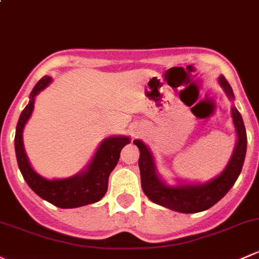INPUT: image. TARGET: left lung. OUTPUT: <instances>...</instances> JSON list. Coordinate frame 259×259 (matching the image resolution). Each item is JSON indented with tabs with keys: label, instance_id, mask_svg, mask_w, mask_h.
Instances as JSON below:
<instances>
[{
	"label": "left lung",
	"instance_id": "left-lung-1",
	"mask_svg": "<svg viewBox=\"0 0 259 259\" xmlns=\"http://www.w3.org/2000/svg\"><path fill=\"white\" fill-rule=\"evenodd\" d=\"M220 85L231 100L235 99L233 91L223 75L219 78ZM233 124L237 134V143L227 166L220 176L205 184H186L168 186L157 176L151 151L141 140H134L140 150L139 168H140L141 187L149 200L172 211L182 213H196L205 211L219 202L235 185L241 174L247 150V134L239 111L232 108Z\"/></svg>",
	"mask_w": 259,
	"mask_h": 259
}]
</instances>
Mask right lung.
<instances>
[{
    "mask_svg": "<svg viewBox=\"0 0 259 259\" xmlns=\"http://www.w3.org/2000/svg\"><path fill=\"white\" fill-rule=\"evenodd\" d=\"M52 78L45 75L34 85L29 95V103L21 113L15 135V149L18 167L28 186L43 200L61 208H74L102 200L108 190V180L120 157V151L130 143L127 137H110L100 143L93 159L87 168L78 175L68 179L47 180L38 175L29 164L24 152L23 133L24 125L31 118L34 108V99L40 91L48 87Z\"/></svg>",
    "mask_w": 259,
    "mask_h": 259,
    "instance_id": "add662e5",
    "label": "right lung"
}]
</instances>
